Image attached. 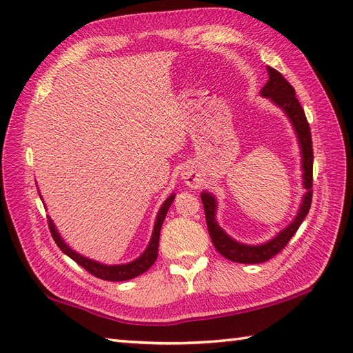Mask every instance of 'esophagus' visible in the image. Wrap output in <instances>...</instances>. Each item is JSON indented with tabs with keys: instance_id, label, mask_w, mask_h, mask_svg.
Masks as SVG:
<instances>
[{
	"instance_id": "1",
	"label": "esophagus",
	"mask_w": 353,
	"mask_h": 353,
	"mask_svg": "<svg viewBox=\"0 0 353 353\" xmlns=\"http://www.w3.org/2000/svg\"><path fill=\"white\" fill-rule=\"evenodd\" d=\"M185 183H186V185H190V186L197 185V179H196V176H186V177H185Z\"/></svg>"
}]
</instances>
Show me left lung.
I'll return each mask as SVG.
<instances>
[{"label": "left lung", "mask_w": 353, "mask_h": 353, "mask_svg": "<svg viewBox=\"0 0 353 353\" xmlns=\"http://www.w3.org/2000/svg\"><path fill=\"white\" fill-rule=\"evenodd\" d=\"M268 71V81L265 86L262 88L261 95L267 97V99L272 100L276 106H279L290 121L294 127L299 145L302 148V168H303V186L306 190V194L303 196L301 209H299V214L296 219L287 229H283L281 234H277L273 239H270L268 243L261 244V245H247L241 244L232 239L226 232H224L219 223L215 220V209H216V200L211 196L209 192H201V203L205 208V215H206V224L209 235H211L212 243L215 245L216 252L223 254L224 258L234 262H239V264H261V262H265L276 256L285 245L288 244L292 235L296 234L297 229L301 228L303 223L305 216L308 215L311 201H312V162H314V154H312V138H311V129L308 124V119L305 117V112L301 106V103L296 99V91L292 88L287 79H285L279 71L274 68H270L267 66Z\"/></svg>", "instance_id": "obj_1"}]
</instances>
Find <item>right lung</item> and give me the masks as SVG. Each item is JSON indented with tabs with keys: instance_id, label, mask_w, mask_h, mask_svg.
I'll return each mask as SVG.
<instances>
[{
	"instance_id": "1",
	"label": "right lung",
	"mask_w": 353,
	"mask_h": 353,
	"mask_svg": "<svg viewBox=\"0 0 353 353\" xmlns=\"http://www.w3.org/2000/svg\"><path fill=\"white\" fill-rule=\"evenodd\" d=\"M174 194L165 200V203L161 206L159 214L156 216V223H154V229H153V235L152 239H150V244L145 249V252L141 254L138 259H134L133 262H129V264H121V265H104L100 264V262L88 259L85 256H81L77 252H74L71 247H68L65 244L63 239L59 235V232L56 230V226L52 224L51 219H48V226H50V232L51 236L54 239L59 249H61L65 254L76 261L79 265L83 267L88 273H91L95 277H100L103 281H110V282H121V281H129L133 279L142 273H145L147 270L154 264V261L157 258V247H159V235H161V228L162 223L165 220V215H167L168 209L174 200Z\"/></svg>"
}]
</instances>
